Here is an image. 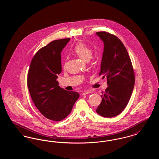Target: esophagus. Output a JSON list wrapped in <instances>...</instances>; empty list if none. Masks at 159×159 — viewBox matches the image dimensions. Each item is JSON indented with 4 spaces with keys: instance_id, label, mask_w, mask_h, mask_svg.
I'll list each match as a JSON object with an SVG mask.
<instances>
[{
    "instance_id": "34e87169",
    "label": "esophagus",
    "mask_w": 159,
    "mask_h": 159,
    "mask_svg": "<svg viewBox=\"0 0 159 159\" xmlns=\"http://www.w3.org/2000/svg\"><path fill=\"white\" fill-rule=\"evenodd\" d=\"M92 92V91L91 90H87V91H84L83 92V93H82V95H87V94H88V93H90Z\"/></svg>"
}]
</instances>
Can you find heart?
Wrapping results in <instances>:
<instances>
[{"label":"heart","instance_id":"b5f03b06","mask_svg":"<svg viewBox=\"0 0 159 159\" xmlns=\"http://www.w3.org/2000/svg\"><path fill=\"white\" fill-rule=\"evenodd\" d=\"M73 51L77 57L86 62L89 60L92 56V51L89 46L82 42L76 44Z\"/></svg>","mask_w":159,"mask_h":159}]
</instances>
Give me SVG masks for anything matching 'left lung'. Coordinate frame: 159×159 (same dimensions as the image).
I'll return each mask as SVG.
<instances>
[{
	"instance_id": "left-lung-1",
	"label": "left lung",
	"mask_w": 159,
	"mask_h": 159,
	"mask_svg": "<svg viewBox=\"0 0 159 159\" xmlns=\"http://www.w3.org/2000/svg\"><path fill=\"white\" fill-rule=\"evenodd\" d=\"M96 34L104 44L99 76L107 77L108 86L96 111L102 117H113L128 104L135 84L134 71L128 51L119 38L106 31Z\"/></svg>"
}]
</instances>
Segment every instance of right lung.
I'll list each match as a JSON object with an SVG mask.
<instances>
[{
	"label": "right lung",
	"instance_id": "add662e5",
	"mask_svg": "<svg viewBox=\"0 0 159 159\" xmlns=\"http://www.w3.org/2000/svg\"><path fill=\"white\" fill-rule=\"evenodd\" d=\"M70 38L55 40L40 49L31 61L27 86L33 103L46 118L54 121L65 119L71 113L79 93L58 86L61 73L62 49Z\"/></svg>",
	"mask_w": 159,
	"mask_h": 159
}]
</instances>
